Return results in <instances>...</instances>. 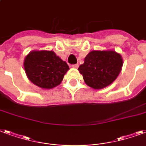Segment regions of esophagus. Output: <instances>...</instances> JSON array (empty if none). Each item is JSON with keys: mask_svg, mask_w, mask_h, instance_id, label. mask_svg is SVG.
Instances as JSON below:
<instances>
[{"mask_svg": "<svg viewBox=\"0 0 146 146\" xmlns=\"http://www.w3.org/2000/svg\"><path fill=\"white\" fill-rule=\"evenodd\" d=\"M72 67H73V68H78V67H79V65H78V64H73V65H72Z\"/></svg>", "mask_w": 146, "mask_h": 146, "instance_id": "esophagus-1", "label": "esophagus"}]
</instances>
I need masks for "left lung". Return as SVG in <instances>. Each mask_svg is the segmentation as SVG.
<instances>
[{"instance_id": "left-lung-1", "label": "left lung", "mask_w": 146, "mask_h": 146, "mask_svg": "<svg viewBox=\"0 0 146 146\" xmlns=\"http://www.w3.org/2000/svg\"><path fill=\"white\" fill-rule=\"evenodd\" d=\"M123 60L114 50H93L85 57L78 70L89 86L100 90L106 87L117 78L122 70Z\"/></svg>"}]
</instances>
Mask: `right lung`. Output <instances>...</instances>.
Returning <instances> with one entry per match:
<instances>
[{
  "instance_id": "1",
  "label": "right lung",
  "mask_w": 146,
  "mask_h": 146,
  "mask_svg": "<svg viewBox=\"0 0 146 146\" xmlns=\"http://www.w3.org/2000/svg\"><path fill=\"white\" fill-rule=\"evenodd\" d=\"M24 70L28 79L42 89H52L62 82L70 70L53 51H31L24 59Z\"/></svg>"
}]
</instances>
